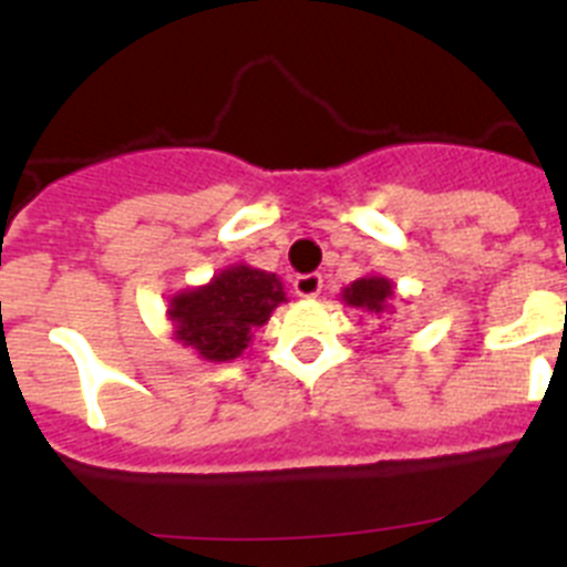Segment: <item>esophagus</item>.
<instances>
[{"label": "esophagus", "instance_id": "1", "mask_svg": "<svg viewBox=\"0 0 567 567\" xmlns=\"http://www.w3.org/2000/svg\"><path fill=\"white\" fill-rule=\"evenodd\" d=\"M292 287H295V295H300V298H318L320 289H323V275L320 272L298 275V278L292 280Z\"/></svg>", "mask_w": 567, "mask_h": 567}]
</instances>
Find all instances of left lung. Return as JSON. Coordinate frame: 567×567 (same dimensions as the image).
Instances as JSON below:
<instances>
[{
  "mask_svg": "<svg viewBox=\"0 0 567 567\" xmlns=\"http://www.w3.org/2000/svg\"><path fill=\"white\" fill-rule=\"evenodd\" d=\"M389 295H392V284L383 278H360L346 289V300L352 307L369 309V312H383V303Z\"/></svg>",
  "mask_w": 567,
  "mask_h": 567,
  "instance_id": "obj_1",
  "label": "left lung"
}]
</instances>
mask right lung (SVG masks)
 Returning a JSON list of instances; mask_svg holds the SVG:
<instances>
[{
  "label": "right lung",
  "mask_w": 567,
  "mask_h": 567,
  "mask_svg": "<svg viewBox=\"0 0 567 567\" xmlns=\"http://www.w3.org/2000/svg\"><path fill=\"white\" fill-rule=\"evenodd\" d=\"M280 300L284 287L275 275L233 267L215 275L207 287L175 295L169 318L184 346H193L207 360H233L247 349L252 329L267 323Z\"/></svg>",
  "instance_id": "obj_1"
}]
</instances>
